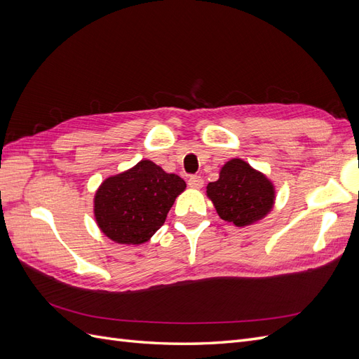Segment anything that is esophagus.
<instances>
[{
    "instance_id": "esophagus-1",
    "label": "esophagus",
    "mask_w": 359,
    "mask_h": 359,
    "mask_svg": "<svg viewBox=\"0 0 359 359\" xmlns=\"http://www.w3.org/2000/svg\"><path fill=\"white\" fill-rule=\"evenodd\" d=\"M189 186L191 189H202L203 186V180L199 175H193L189 178Z\"/></svg>"
}]
</instances>
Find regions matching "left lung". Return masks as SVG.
<instances>
[{"instance_id":"8db88e82","label":"left lung","mask_w":359,"mask_h":359,"mask_svg":"<svg viewBox=\"0 0 359 359\" xmlns=\"http://www.w3.org/2000/svg\"><path fill=\"white\" fill-rule=\"evenodd\" d=\"M206 196L220 219L243 227L262 220L273 210L276 190L262 172L232 158L222 168L219 180L206 186Z\"/></svg>"}]
</instances>
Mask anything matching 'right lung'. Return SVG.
Returning a JSON list of instances; mask_svg holds the SVG:
<instances>
[{
  "label": "right lung",
  "instance_id": "right-lung-1",
  "mask_svg": "<svg viewBox=\"0 0 359 359\" xmlns=\"http://www.w3.org/2000/svg\"><path fill=\"white\" fill-rule=\"evenodd\" d=\"M186 181L151 160L106 178L94 196V217L100 231L118 244L147 243L165 223Z\"/></svg>",
  "mask_w": 359,
  "mask_h": 359
}]
</instances>
